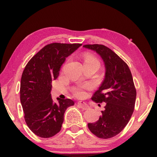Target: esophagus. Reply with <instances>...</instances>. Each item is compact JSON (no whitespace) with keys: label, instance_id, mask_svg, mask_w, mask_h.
Masks as SVG:
<instances>
[{"label":"esophagus","instance_id":"obj_1","mask_svg":"<svg viewBox=\"0 0 157 157\" xmlns=\"http://www.w3.org/2000/svg\"><path fill=\"white\" fill-rule=\"evenodd\" d=\"M78 105L81 107V109H83V110H86V109H89V106H88V104H86V103L84 102V101H78Z\"/></svg>","mask_w":157,"mask_h":157}]
</instances>
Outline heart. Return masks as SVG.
Here are the masks:
<instances>
[{"mask_svg": "<svg viewBox=\"0 0 157 157\" xmlns=\"http://www.w3.org/2000/svg\"><path fill=\"white\" fill-rule=\"evenodd\" d=\"M90 61L98 62V60L96 59L95 57H94L93 56L86 55L85 56V59H84V63H86V62H90ZM89 86H84V87L78 88V89H76V91H75V94H76V95L78 96H83L85 94L84 89L85 88H89Z\"/></svg>", "mask_w": 157, "mask_h": 157, "instance_id": "obj_1", "label": "heart"}]
</instances>
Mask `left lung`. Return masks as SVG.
<instances>
[{
	"label": "left lung",
	"mask_w": 157,
	"mask_h": 157,
	"mask_svg": "<svg viewBox=\"0 0 157 157\" xmlns=\"http://www.w3.org/2000/svg\"><path fill=\"white\" fill-rule=\"evenodd\" d=\"M100 56L104 63V78L92 100L106 103L99 119L89 123L88 127L94 135L109 139L119 134L129 121L135 106L136 91L131 71L125 62L104 45H84Z\"/></svg>",
	"instance_id": "8db88e82"
}]
</instances>
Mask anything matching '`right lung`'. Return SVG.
Wrapping results in <instances>:
<instances>
[{"label": "right lung", "instance_id": "obj_1", "mask_svg": "<svg viewBox=\"0 0 157 157\" xmlns=\"http://www.w3.org/2000/svg\"><path fill=\"white\" fill-rule=\"evenodd\" d=\"M82 46L80 44L53 43L44 47L29 61L21 80L20 98L29 128L42 138L53 136L61 130L64 113L74 106L69 98L51 97L52 81L56 80L66 59Z\"/></svg>", "mask_w": 157, "mask_h": 157}]
</instances>
